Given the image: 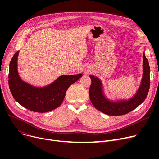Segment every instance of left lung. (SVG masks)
<instances>
[{"mask_svg":"<svg viewBox=\"0 0 159 159\" xmlns=\"http://www.w3.org/2000/svg\"><path fill=\"white\" fill-rule=\"evenodd\" d=\"M150 68L148 61L143 53V76L141 84L135 96L126 101L113 102L106 98L103 93L102 82L97 77L89 75L91 84L89 88V98L94 107L108 115L126 114L143 103L146 99L150 86Z\"/></svg>","mask_w":159,"mask_h":159,"instance_id":"obj_1","label":"left lung"}]
</instances>
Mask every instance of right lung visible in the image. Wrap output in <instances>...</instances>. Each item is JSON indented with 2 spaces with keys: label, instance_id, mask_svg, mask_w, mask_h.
<instances>
[{
  "label": "right lung",
  "instance_id": "obj_1",
  "mask_svg": "<svg viewBox=\"0 0 159 159\" xmlns=\"http://www.w3.org/2000/svg\"><path fill=\"white\" fill-rule=\"evenodd\" d=\"M19 51L12 57L10 64L8 84L11 93L21 106L38 113H46L59 106L68 88L78 80L81 73L74 75H62L48 86L39 88L23 81L17 70V58Z\"/></svg>",
  "mask_w": 159,
  "mask_h": 159
}]
</instances>
